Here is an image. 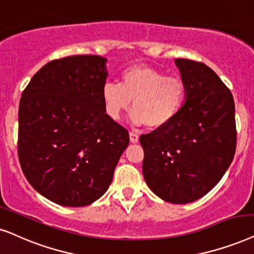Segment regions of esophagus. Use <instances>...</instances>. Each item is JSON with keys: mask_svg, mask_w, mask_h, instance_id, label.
<instances>
[{"mask_svg": "<svg viewBox=\"0 0 254 254\" xmlns=\"http://www.w3.org/2000/svg\"><path fill=\"white\" fill-rule=\"evenodd\" d=\"M129 139L131 143H136L139 141V135L134 133V131H129Z\"/></svg>", "mask_w": 254, "mask_h": 254, "instance_id": "1", "label": "esophagus"}]
</instances>
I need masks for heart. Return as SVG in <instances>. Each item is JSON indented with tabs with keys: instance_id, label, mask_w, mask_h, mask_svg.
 <instances>
[{
	"instance_id": "obj_1",
	"label": "heart",
	"mask_w": 254,
	"mask_h": 254,
	"mask_svg": "<svg viewBox=\"0 0 254 254\" xmlns=\"http://www.w3.org/2000/svg\"><path fill=\"white\" fill-rule=\"evenodd\" d=\"M186 95L182 79L142 65L126 68L121 73L120 83L107 81L101 88L105 112L112 120H119L133 100L131 119L149 128L164 127L175 119Z\"/></svg>"
}]
</instances>
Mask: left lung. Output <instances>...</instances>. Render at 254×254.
Returning <instances> with one entry per match:
<instances>
[{"label":"left lung","instance_id":"1","mask_svg":"<svg viewBox=\"0 0 254 254\" xmlns=\"http://www.w3.org/2000/svg\"><path fill=\"white\" fill-rule=\"evenodd\" d=\"M186 103L167 126L140 136L143 177L166 202L186 204L207 193L236 153L235 101L231 91L204 63L179 58Z\"/></svg>","mask_w":254,"mask_h":254}]
</instances>
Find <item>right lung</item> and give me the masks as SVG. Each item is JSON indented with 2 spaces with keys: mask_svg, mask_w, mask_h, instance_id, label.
<instances>
[{
  "mask_svg": "<svg viewBox=\"0 0 254 254\" xmlns=\"http://www.w3.org/2000/svg\"><path fill=\"white\" fill-rule=\"evenodd\" d=\"M105 63L94 55L55 59L22 93L19 163L36 191L59 205L100 198L129 143L128 130L105 112Z\"/></svg>",
  "mask_w": 254,
  "mask_h": 254,
  "instance_id": "1",
  "label": "right lung"
}]
</instances>
